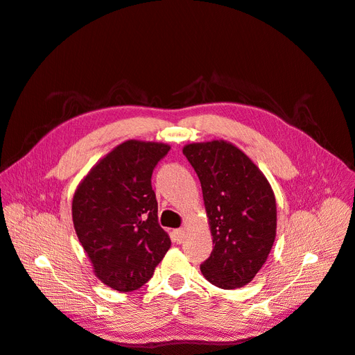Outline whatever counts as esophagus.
<instances>
[{
  "label": "esophagus",
  "instance_id": "obj_1",
  "mask_svg": "<svg viewBox=\"0 0 355 355\" xmlns=\"http://www.w3.org/2000/svg\"><path fill=\"white\" fill-rule=\"evenodd\" d=\"M184 239H185V230L184 228L175 230V232H173V241L176 243H182V242H184Z\"/></svg>",
  "mask_w": 355,
  "mask_h": 355
}]
</instances>
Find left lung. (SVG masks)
Wrapping results in <instances>:
<instances>
[{"label":"left lung","mask_w":355,"mask_h":355,"mask_svg":"<svg viewBox=\"0 0 355 355\" xmlns=\"http://www.w3.org/2000/svg\"><path fill=\"white\" fill-rule=\"evenodd\" d=\"M184 155L200 179L215 243L201 273L219 288H241L261 269L275 242L270 184L241 149L224 140L191 143Z\"/></svg>","instance_id":"left-lung-1"}]
</instances>
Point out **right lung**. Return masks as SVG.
<instances>
[{"instance_id":"right-lung-1","label":"right lung","mask_w":355,"mask_h":355,"mask_svg":"<svg viewBox=\"0 0 355 355\" xmlns=\"http://www.w3.org/2000/svg\"><path fill=\"white\" fill-rule=\"evenodd\" d=\"M168 145L128 140L82 180L73 197V224L98 279L128 293L145 285L170 249L158 223L152 173Z\"/></svg>"}]
</instances>
